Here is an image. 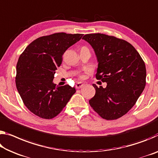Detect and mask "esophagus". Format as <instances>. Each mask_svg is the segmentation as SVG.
Masks as SVG:
<instances>
[{
    "label": "esophagus",
    "mask_w": 158,
    "mask_h": 158,
    "mask_svg": "<svg viewBox=\"0 0 158 158\" xmlns=\"http://www.w3.org/2000/svg\"><path fill=\"white\" fill-rule=\"evenodd\" d=\"M84 86V84L81 83V82H78V83H77L76 86H75V87H76V89H81Z\"/></svg>",
    "instance_id": "esophagus-1"
}]
</instances>
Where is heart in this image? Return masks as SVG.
Listing matches in <instances>:
<instances>
[{
    "instance_id": "b5f03b06",
    "label": "heart",
    "mask_w": 158,
    "mask_h": 158,
    "mask_svg": "<svg viewBox=\"0 0 158 158\" xmlns=\"http://www.w3.org/2000/svg\"><path fill=\"white\" fill-rule=\"evenodd\" d=\"M81 77V78H83L84 76H81V77Z\"/></svg>"
}]
</instances>
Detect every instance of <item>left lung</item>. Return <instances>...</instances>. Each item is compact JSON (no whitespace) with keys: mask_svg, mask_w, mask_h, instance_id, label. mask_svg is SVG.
I'll use <instances>...</instances> for the list:
<instances>
[{"mask_svg":"<svg viewBox=\"0 0 158 158\" xmlns=\"http://www.w3.org/2000/svg\"><path fill=\"white\" fill-rule=\"evenodd\" d=\"M82 39L94 48L97 57L96 77L106 82L98 87L89 104L102 118L113 120L127 114L136 103L146 86L145 62L129 42L103 34H89Z\"/></svg>","mask_w":158,"mask_h":158,"instance_id":"left-lung-1","label":"left lung"}]
</instances>
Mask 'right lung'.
Returning a JSON list of instances; mask_svg holds the SVG:
<instances>
[{
	"label": "right lung",
	"mask_w": 158,
	"mask_h": 158,
	"mask_svg": "<svg viewBox=\"0 0 158 158\" xmlns=\"http://www.w3.org/2000/svg\"><path fill=\"white\" fill-rule=\"evenodd\" d=\"M82 36L60 32L39 37L19 56L16 87L24 106L36 116L47 119L56 117L76 92L68 84L56 86L52 80L62 55Z\"/></svg>",
	"instance_id": "right-lung-1"
}]
</instances>
